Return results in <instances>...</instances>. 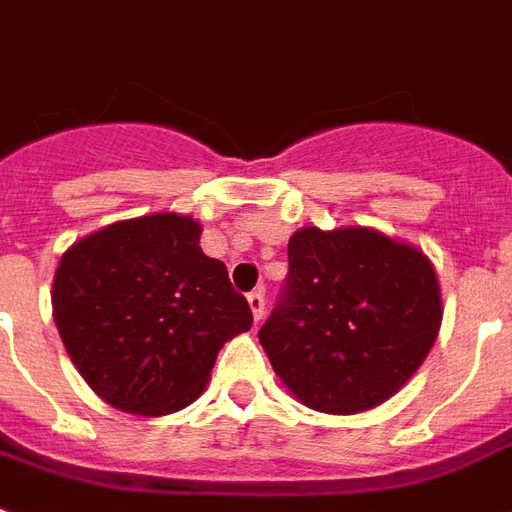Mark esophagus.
Segmentation results:
<instances>
[{
  "label": "esophagus",
  "mask_w": 512,
  "mask_h": 512,
  "mask_svg": "<svg viewBox=\"0 0 512 512\" xmlns=\"http://www.w3.org/2000/svg\"><path fill=\"white\" fill-rule=\"evenodd\" d=\"M247 303H249V308H252V317H255V322H260V319H263V314H265V295H263V290L249 292Z\"/></svg>",
  "instance_id": "1"
}]
</instances>
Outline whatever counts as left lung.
Masks as SVG:
<instances>
[{
  "label": "left lung",
  "mask_w": 512,
  "mask_h": 512,
  "mask_svg": "<svg viewBox=\"0 0 512 512\" xmlns=\"http://www.w3.org/2000/svg\"><path fill=\"white\" fill-rule=\"evenodd\" d=\"M290 276L260 343L300 403L351 416L397 395L440 333L435 265L373 228L306 225L287 244Z\"/></svg>",
  "instance_id": "obj_1"
}]
</instances>
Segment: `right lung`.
I'll use <instances>...</instances> for the list:
<instances>
[{
	"label": "right lung",
	"instance_id": "obj_1",
	"mask_svg": "<svg viewBox=\"0 0 512 512\" xmlns=\"http://www.w3.org/2000/svg\"><path fill=\"white\" fill-rule=\"evenodd\" d=\"M201 222L158 212L112 222L61 255L53 319L85 384L117 411L166 416L201 397L252 311L201 249Z\"/></svg>",
	"mask_w": 512,
	"mask_h": 512
}]
</instances>
